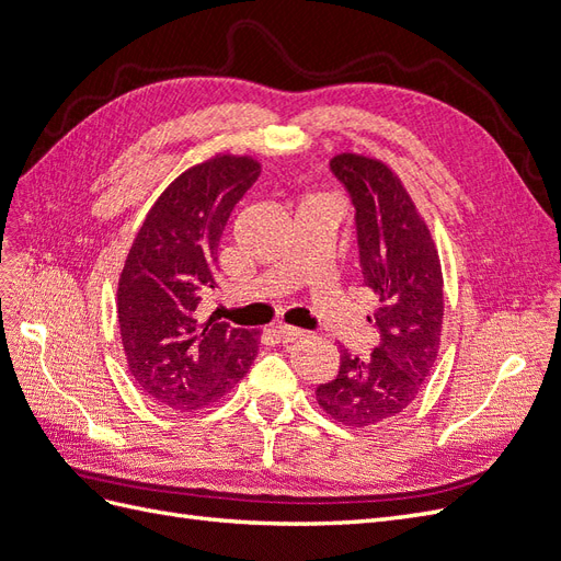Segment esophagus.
<instances>
[{"mask_svg":"<svg viewBox=\"0 0 561 561\" xmlns=\"http://www.w3.org/2000/svg\"><path fill=\"white\" fill-rule=\"evenodd\" d=\"M276 336L280 339V342H295V339H301L304 336V332L301 330H297V328H290V325H278L276 330Z\"/></svg>","mask_w":561,"mask_h":561,"instance_id":"esophagus-1","label":"esophagus"}]
</instances>
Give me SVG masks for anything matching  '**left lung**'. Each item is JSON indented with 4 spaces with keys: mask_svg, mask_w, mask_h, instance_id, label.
Segmentation results:
<instances>
[{
    "mask_svg": "<svg viewBox=\"0 0 561 561\" xmlns=\"http://www.w3.org/2000/svg\"><path fill=\"white\" fill-rule=\"evenodd\" d=\"M330 168L355 210L363 283L375 299L367 320L379 342L367 358L344 351L316 400L339 423L363 428L407 410L426 383L443 332V268L426 222L388 165L339 154Z\"/></svg>",
    "mask_w": 561,
    "mask_h": 561,
    "instance_id": "obj_1",
    "label": "left lung"
}]
</instances>
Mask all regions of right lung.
Returning a JSON list of instances; mask_svg holds the SVG:
<instances>
[{"mask_svg":"<svg viewBox=\"0 0 561 561\" xmlns=\"http://www.w3.org/2000/svg\"><path fill=\"white\" fill-rule=\"evenodd\" d=\"M250 157L222 154L184 171L147 213L118 278L116 313L133 379L154 402L194 412L222 400L257 355L260 332L203 320L217 287V245L260 178Z\"/></svg>","mask_w":561,"mask_h":561,"instance_id":"right-lung-1","label":"right lung"}]
</instances>
